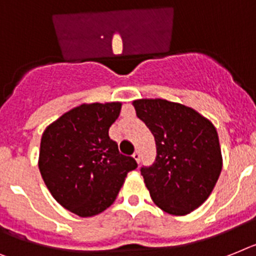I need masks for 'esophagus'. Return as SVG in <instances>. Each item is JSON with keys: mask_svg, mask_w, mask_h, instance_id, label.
<instances>
[{"mask_svg": "<svg viewBox=\"0 0 256 256\" xmlns=\"http://www.w3.org/2000/svg\"><path fill=\"white\" fill-rule=\"evenodd\" d=\"M132 158H134V160L136 161V162H139V161H140V152L135 151L134 154H132Z\"/></svg>", "mask_w": 256, "mask_h": 256, "instance_id": "esophagus-1", "label": "esophagus"}]
</instances>
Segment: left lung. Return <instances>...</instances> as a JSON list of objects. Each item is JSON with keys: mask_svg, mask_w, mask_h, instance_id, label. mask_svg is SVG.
<instances>
[{"mask_svg": "<svg viewBox=\"0 0 256 256\" xmlns=\"http://www.w3.org/2000/svg\"><path fill=\"white\" fill-rule=\"evenodd\" d=\"M156 142V160L142 166L150 195L162 211L184 216L211 195L222 168L218 135L210 120L162 98L132 102Z\"/></svg>", "mask_w": 256, "mask_h": 256, "instance_id": "1", "label": "left lung"}]
</instances>
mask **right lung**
I'll list each match as a JSON object with an SVG mask.
<instances>
[{
  "mask_svg": "<svg viewBox=\"0 0 256 256\" xmlns=\"http://www.w3.org/2000/svg\"><path fill=\"white\" fill-rule=\"evenodd\" d=\"M120 112L121 102L82 104L42 132L38 154L42 180L56 200L80 218L110 207L128 172L138 166L109 138Z\"/></svg>",
  "mask_w": 256,
  "mask_h": 256,
  "instance_id": "obj_1",
  "label": "right lung"
}]
</instances>
